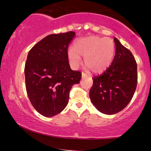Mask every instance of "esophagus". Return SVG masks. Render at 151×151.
Returning <instances> with one entry per match:
<instances>
[{"mask_svg": "<svg viewBox=\"0 0 151 151\" xmlns=\"http://www.w3.org/2000/svg\"><path fill=\"white\" fill-rule=\"evenodd\" d=\"M82 78H84V77H87V74H86V73L82 72Z\"/></svg>", "mask_w": 151, "mask_h": 151, "instance_id": "esophagus-1", "label": "esophagus"}]
</instances>
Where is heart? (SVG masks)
Returning <instances> with one entry per match:
<instances>
[{"label": "heart", "mask_w": 151, "mask_h": 151, "mask_svg": "<svg viewBox=\"0 0 151 151\" xmlns=\"http://www.w3.org/2000/svg\"><path fill=\"white\" fill-rule=\"evenodd\" d=\"M115 53V44L110 38L91 36L79 39L74 49H69L68 59L71 67L77 68L84 58V64L92 73L105 72L110 66Z\"/></svg>", "instance_id": "b5f03b06"}]
</instances>
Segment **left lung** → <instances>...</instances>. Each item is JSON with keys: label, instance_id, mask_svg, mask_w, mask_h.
<instances>
[{"label": "left lung", "instance_id": "left-lung-1", "mask_svg": "<svg viewBox=\"0 0 151 151\" xmlns=\"http://www.w3.org/2000/svg\"><path fill=\"white\" fill-rule=\"evenodd\" d=\"M115 54L111 65L92 78L89 91L92 104L100 112L113 115L123 110L132 100L137 83V63L129 49L114 39Z\"/></svg>", "mask_w": 151, "mask_h": 151}]
</instances>
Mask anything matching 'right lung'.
Returning a JSON list of instances; mask_svg holds the SVG:
<instances>
[{
	"label": "right lung",
	"mask_w": 151,
	"mask_h": 151,
	"mask_svg": "<svg viewBox=\"0 0 151 151\" xmlns=\"http://www.w3.org/2000/svg\"><path fill=\"white\" fill-rule=\"evenodd\" d=\"M69 31L50 34L29 51L25 64L26 88L30 102L41 115L52 117L67 105L69 92L82 73L71 69L68 46L75 36Z\"/></svg>",
	"instance_id": "add662e5"
}]
</instances>
